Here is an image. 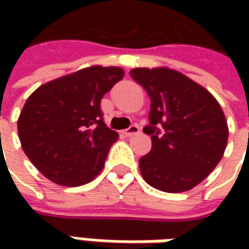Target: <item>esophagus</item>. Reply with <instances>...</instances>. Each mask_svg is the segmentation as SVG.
<instances>
[{
  "label": "esophagus",
  "instance_id": "esophagus-1",
  "mask_svg": "<svg viewBox=\"0 0 249 249\" xmlns=\"http://www.w3.org/2000/svg\"><path fill=\"white\" fill-rule=\"evenodd\" d=\"M123 133H124L126 136H129V137H130V136L139 134V133H140V127H139V126H137V124H131L129 129H126V130H124V131H123Z\"/></svg>",
  "mask_w": 249,
  "mask_h": 249
}]
</instances>
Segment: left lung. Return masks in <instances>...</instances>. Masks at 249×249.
I'll return each mask as SVG.
<instances>
[{
  "mask_svg": "<svg viewBox=\"0 0 249 249\" xmlns=\"http://www.w3.org/2000/svg\"><path fill=\"white\" fill-rule=\"evenodd\" d=\"M130 74L151 100L144 133L152 147L140 159L141 176L165 193L194 188L225 154L229 127L220 104L201 84L170 68H136Z\"/></svg>",
  "mask_w": 249,
  "mask_h": 249,
  "instance_id": "8db88e82",
  "label": "left lung"
}]
</instances>
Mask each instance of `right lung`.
Returning a JSON list of instances; mask_svg holds the SVG:
<instances>
[{"instance_id":"1","label":"right lung","mask_w":249,"mask_h":249,"mask_svg":"<svg viewBox=\"0 0 249 249\" xmlns=\"http://www.w3.org/2000/svg\"><path fill=\"white\" fill-rule=\"evenodd\" d=\"M123 76L119 66L92 65L40 86L24 102L22 149L48 180L77 187L100 175L119 139L102 120L101 100Z\"/></svg>"}]
</instances>
